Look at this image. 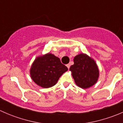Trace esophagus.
Masks as SVG:
<instances>
[{
  "instance_id": "34e87169",
  "label": "esophagus",
  "mask_w": 123,
  "mask_h": 123,
  "mask_svg": "<svg viewBox=\"0 0 123 123\" xmlns=\"http://www.w3.org/2000/svg\"><path fill=\"white\" fill-rule=\"evenodd\" d=\"M67 67L68 68H69V67H70V64H67Z\"/></svg>"
}]
</instances>
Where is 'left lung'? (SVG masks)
Segmentation results:
<instances>
[{
  "label": "left lung",
  "mask_w": 123,
  "mask_h": 123,
  "mask_svg": "<svg viewBox=\"0 0 123 123\" xmlns=\"http://www.w3.org/2000/svg\"><path fill=\"white\" fill-rule=\"evenodd\" d=\"M74 62L69 70L76 85L83 89L95 85L99 77V69L95 61L87 55L81 54L75 56Z\"/></svg>",
  "instance_id": "obj_1"
}]
</instances>
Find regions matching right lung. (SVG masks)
Masks as SVG:
<instances>
[{"mask_svg":"<svg viewBox=\"0 0 123 123\" xmlns=\"http://www.w3.org/2000/svg\"><path fill=\"white\" fill-rule=\"evenodd\" d=\"M68 70L59 58L48 54L35 59L30 69L31 79L44 88H49L57 83L62 74Z\"/></svg>","mask_w":123,"mask_h":123,"instance_id":"right-lung-1","label":"right lung"}]
</instances>
